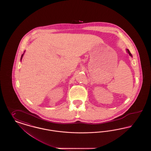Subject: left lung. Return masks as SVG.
Wrapping results in <instances>:
<instances>
[{
  "mask_svg": "<svg viewBox=\"0 0 151 151\" xmlns=\"http://www.w3.org/2000/svg\"><path fill=\"white\" fill-rule=\"evenodd\" d=\"M126 50H127V52L129 53V55H130L131 57H132V54H131V52H130L129 50V49H126Z\"/></svg>",
  "mask_w": 151,
  "mask_h": 151,
  "instance_id": "1",
  "label": "left lung"
}]
</instances>
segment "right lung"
<instances>
[{"label":"right lung","instance_id":"right-lung-1","mask_svg":"<svg viewBox=\"0 0 151 151\" xmlns=\"http://www.w3.org/2000/svg\"><path fill=\"white\" fill-rule=\"evenodd\" d=\"M24 52H25V51H24ZM24 54H22V57H21V59H20V60H22V57H23V55H24Z\"/></svg>","mask_w":151,"mask_h":151}]
</instances>
